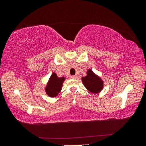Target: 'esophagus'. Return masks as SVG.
<instances>
[{
  "mask_svg": "<svg viewBox=\"0 0 146 146\" xmlns=\"http://www.w3.org/2000/svg\"><path fill=\"white\" fill-rule=\"evenodd\" d=\"M71 78L76 79V78H77V76H76V75H72V76H71Z\"/></svg>",
  "mask_w": 146,
  "mask_h": 146,
  "instance_id": "esophagus-1",
  "label": "esophagus"
}]
</instances>
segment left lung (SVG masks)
I'll return each instance as SVG.
<instances>
[{"mask_svg":"<svg viewBox=\"0 0 146 146\" xmlns=\"http://www.w3.org/2000/svg\"><path fill=\"white\" fill-rule=\"evenodd\" d=\"M87 75L82 78V81L86 88L92 93H98L102 90L104 82L91 69L86 72Z\"/></svg>","mask_w":146,"mask_h":146,"instance_id":"left-lung-1","label":"left lung"}]
</instances>
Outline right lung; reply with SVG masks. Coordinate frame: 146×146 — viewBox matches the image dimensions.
I'll use <instances>...</instances> for the list:
<instances>
[{
  "mask_svg": "<svg viewBox=\"0 0 146 146\" xmlns=\"http://www.w3.org/2000/svg\"><path fill=\"white\" fill-rule=\"evenodd\" d=\"M65 77H58L55 73H53L49 77L45 88L47 95L49 97H55L60 92Z\"/></svg>",
  "mask_w": 146,
  "mask_h": 146,
  "instance_id": "add662e5",
  "label": "right lung"
}]
</instances>
